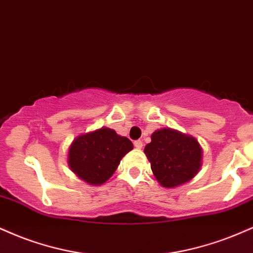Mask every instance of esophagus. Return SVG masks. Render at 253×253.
Here are the masks:
<instances>
[{
	"mask_svg": "<svg viewBox=\"0 0 253 253\" xmlns=\"http://www.w3.org/2000/svg\"><path fill=\"white\" fill-rule=\"evenodd\" d=\"M134 147L138 148V150H140V148H142V141H141V140H135V141H134Z\"/></svg>",
	"mask_w": 253,
	"mask_h": 253,
	"instance_id": "34e87169",
	"label": "esophagus"
}]
</instances>
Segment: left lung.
Wrapping results in <instances>:
<instances>
[{"instance_id": "left-lung-1", "label": "left lung", "mask_w": 253, "mask_h": 253, "mask_svg": "<svg viewBox=\"0 0 253 253\" xmlns=\"http://www.w3.org/2000/svg\"><path fill=\"white\" fill-rule=\"evenodd\" d=\"M151 139L145 154L164 187L179 186L197 174L202 165V148L196 139L169 128L156 130Z\"/></svg>"}]
</instances>
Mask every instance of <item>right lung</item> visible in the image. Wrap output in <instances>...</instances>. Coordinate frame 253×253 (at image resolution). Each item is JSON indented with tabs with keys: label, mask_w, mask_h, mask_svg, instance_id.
<instances>
[{
	"label": "right lung",
	"mask_w": 253,
	"mask_h": 253,
	"mask_svg": "<svg viewBox=\"0 0 253 253\" xmlns=\"http://www.w3.org/2000/svg\"><path fill=\"white\" fill-rule=\"evenodd\" d=\"M133 150L129 139L115 130L100 128L78 136L69 147L68 164L82 180L101 185L108 180L125 154Z\"/></svg>",
	"instance_id": "right-lung-1"
}]
</instances>
